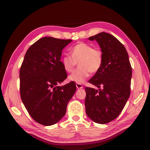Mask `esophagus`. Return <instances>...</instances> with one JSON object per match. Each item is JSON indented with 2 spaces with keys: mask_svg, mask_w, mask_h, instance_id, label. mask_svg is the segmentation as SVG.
Segmentation results:
<instances>
[{
  "mask_svg": "<svg viewBox=\"0 0 150 150\" xmlns=\"http://www.w3.org/2000/svg\"><path fill=\"white\" fill-rule=\"evenodd\" d=\"M76 87L78 89H80V88H83V85L81 83H76Z\"/></svg>",
  "mask_w": 150,
  "mask_h": 150,
  "instance_id": "obj_1",
  "label": "esophagus"
}]
</instances>
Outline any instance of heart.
I'll list each match as a JSON object with an SVG mask.
<instances>
[{"mask_svg":"<svg viewBox=\"0 0 150 150\" xmlns=\"http://www.w3.org/2000/svg\"><path fill=\"white\" fill-rule=\"evenodd\" d=\"M71 54L65 55L62 59L63 67L68 73H72L77 63L79 67L69 76V79L77 83H83L91 72L96 73L100 70L103 62L101 51L85 42H79L71 49Z\"/></svg>","mask_w":150,"mask_h":150,"instance_id":"1","label":"heart"}]
</instances>
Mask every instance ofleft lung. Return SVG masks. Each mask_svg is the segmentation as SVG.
<instances>
[{
    "mask_svg": "<svg viewBox=\"0 0 150 150\" xmlns=\"http://www.w3.org/2000/svg\"><path fill=\"white\" fill-rule=\"evenodd\" d=\"M89 40L98 42L103 62L88 81L99 90L85 88V111L93 122L106 124L117 118L130 96L132 68L126 48L111 34L101 32Z\"/></svg>",
    "mask_w": 150,
    "mask_h": 150,
    "instance_id": "left-lung-1",
    "label": "left lung"
}]
</instances>
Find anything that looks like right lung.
Instances as JSON below:
<instances>
[{
	"label": "right lung",
	"mask_w": 150,
	"mask_h": 150,
	"mask_svg": "<svg viewBox=\"0 0 150 150\" xmlns=\"http://www.w3.org/2000/svg\"><path fill=\"white\" fill-rule=\"evenodd\" d=\"M71 41L41 38L28 49L21 65V98L31 117L41 125L51 126L60 120L76 92L73 81L58 85L68 76L60 57Z\"/></svg>",
	"instance_id": "1"
}]
</instances>
